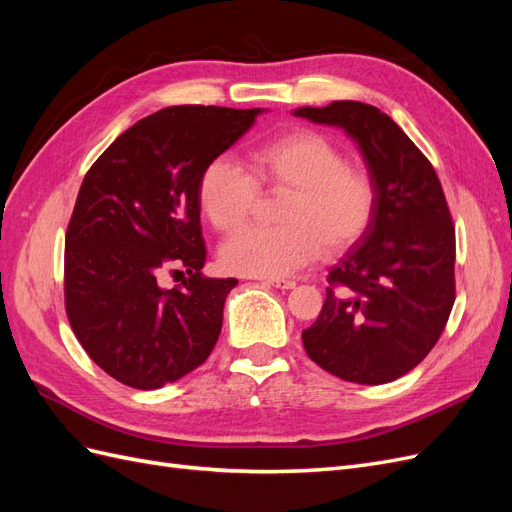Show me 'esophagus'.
Masks as SVG:
<instances>
[{"mask_svg":"<svg viewBox=\"0 0 512 512\" xmlns=\"http://www.w3.org/2000/svg\"><path fill=\"white\" fill-rule=\"evenodd\" d=\"M262 284L273 286V288H280V290H290V288L297 286V282H292V280H280V277H267V280H262Z\"/></svg>","mask_w":512,"mask_h":512,"instance_id":"esophagus-1","label":"esophagus"}]
</instances>
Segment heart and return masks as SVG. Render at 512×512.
I'll return each mask as SVG.
<instances>
[{
	"mask_svg": "<svg viewBox=\"0 0 512 512\" xmlns=\"http://www.w3.org/2000/svg\"><path fill=\"white\" fill-rule=\"evenodd\" d=\"M258 183L292 192L282 228L250 226L220 250L224 269L247 277H284L359 241L376 211V183L348 166L344 151L324 134L299 130L252 151L250 170L228 156L207 164L198 203L222 232L237 230L254 209Z\"/></svg>",
	"mask_w": 512,
	"mask_h": 512,
	"instance_id": "heart-1",
	"label": "heart"
}]
</instances>
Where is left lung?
<instances>
[{
	"label": "left lung",
	"mask_w": 512,
	"mask_h": 512,
	"mask_svg": "<svg viewBox=\"0 0 512 512\" xmlns=\"http://www.w3.org/2000/svg\"><path fill=\"white\" fill-rule=\"evenodd\" d=\"M292 113L342 128L376 183L374 218L329 271L333 288L301 335L305 352L346 382H393L436 346L455 303V226L440 179L376 106L335 100Z\"/></svg>",
	"instance_id": "obj_1"
}]
</instances>
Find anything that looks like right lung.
Returning a JSON list of instances; mask_svg holds the SVG:
<instances>
[{"label": "right lung", "instance_id": "obj_1", "mask_svg": "<svg viewBox=\"0 0 512 512\" xmlns=\"http://www.w3.org/2000/svg\"><path fill=\"white\" fill-rule=\"evenodd\" d=\"M262 108L168 106L117 136L89 168L66 232L70 327L100 369L151 391L190 374L218 342L235 277L200 273L198 183ZM164 272L182 275L166 289Z\"/></svg>", "mask_w": 512, "mask_h": 512}]
</instances>
